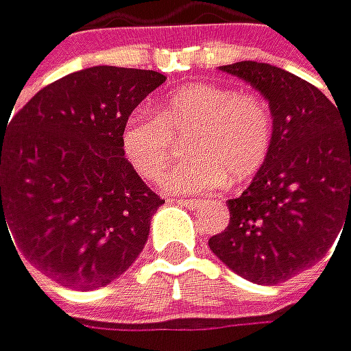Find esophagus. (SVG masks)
<instances>
[{
    "instance_id": "obj_1",
    "label": "esophagus",
    "mask_w": 351,
    "mask_h": 351,
    "mask_svg": "<svg viewBox=\"0 0 351 351\" xmlns=\"http://www.w3.org/2000/svg\"><path fill=\"white\" fill-rule=\"evenodd\" d=\"M171 202H176V204H180V206H184V208H199L202 206V202L199 199H184V197H171Z\"/></svg>"
}]
</instances>
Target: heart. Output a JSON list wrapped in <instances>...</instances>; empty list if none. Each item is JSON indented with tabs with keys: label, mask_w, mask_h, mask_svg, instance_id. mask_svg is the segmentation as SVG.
Wrapping results in <instances>:
<instances>
[{
	"label": "heart",
	"mask_w": 351,
	"mask_h": 351,
	"mask_svg": "<svg viewBox=\"0 0 351 351\" xmlns=\"http://www.w3.org/2000/svg\"><path fill=\"white\" fill-rule=\"evenodd\" d=\"M191 158L162 180L180 195H210L230 182H245L261 171L274 143L269 106L254 93L195 82L162 99L158 114L136 110L121 132V149L134 171L160 180L184 141Z\"/></svg>",
	"instance_id": "obj_1"
}]
</instances>
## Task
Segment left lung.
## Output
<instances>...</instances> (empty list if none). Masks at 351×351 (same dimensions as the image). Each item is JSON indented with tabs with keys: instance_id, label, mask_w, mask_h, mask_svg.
Masks as SVG:
<instances>
[{
	"instance_id": "left-lung-1",
	"label": "left lung",
	"mask_w": 351,
	"mask_h": 351,
	"mask_svg": "<svg viewBox=\"0 0 351 351\" xmlns=\"http://www.w3.org/2000/svg\"><path fill=\"white\" fill-rule=\"evenodd\" d=\"M219 69L269 101L274 143L252 184L228 199L230 226L208 245L241 278L278 285L322 261L351 228V125L285 69L254 60Z\"/></svg>"
}]
</instances>
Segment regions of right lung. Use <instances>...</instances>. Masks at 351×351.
Here are the masks:
<instances>
[{
    "mask_svg": "<svg viewBox=\"0 0 351 351\" xmlns=\"http://www.w3.org/2000/svg\"><path fill=\"white\" fill-rule=\"evenodd\" d=\"M165 80L88 66L40 88L0 125V243L14 240L32 267L69 289L121 276L165 204L125 160L121 132Z\"/></svg>",
    "mask_w": 351,
    "mask_h": 351,
    "instance_id": "1",
    "label": "right lung"
}]
</instances>
